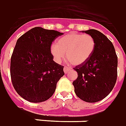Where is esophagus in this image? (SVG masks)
<instances>
[{
  "instance_id": "1",
  "label": "esophagus",
  "mask_w": 126,
  "mask_h": 126,
  "mask_svg": "<svg viewBox=\"0 0 126 126\" xmlns=\"http://www.w3.org/2000/svg\"><path fill=\"white\" fill-rule=\"evenodd\" d=\"M70 70H71V68L69 67V66H64V71L65 73H69Z\"/></svg>"
}]
</instances>
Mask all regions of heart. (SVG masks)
<instances>
[{
  "mask_svg": "<svg viewBox=\"0 0 126 126\" xmlns=\"http://www.w3.org/2000/svg\"><path fill=\"white\" fill-rule=\"evenodd\" d=\"M96 42L93 36L71 32L59 39L51 47V52L58 62L67 58L74 65L84 63L90 58L96 49Z\"/></svg>",
  "mask_w": 126,
  "mask_h": 126,
  "instance_id": "heart-1",
  "label": "heart"
}]
</instances>
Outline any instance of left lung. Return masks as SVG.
<instances>
[{
	"instance_id": "8db88e82",
	"label": "left lung",
	"mask_w": 126,
	"mask_h": 126,
	"mask_svg": "<svg viewBox=\"0 0 126 126\" xmlns=\"http://www.w3.org/2000/svg\"><path fill=\"white\" fill-rule=\"evenodd\" d=\"M96 40V49L87 61L74 68L78 77L73 82L76 95L87 102H96L110 94L117 77V56L109 39L98 30L83 31Z\"/></svg>"
}]
</instances>
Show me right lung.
I'll list each match as a JSON object with an SVG mask.
<instances>
[{
	"mask_svg": "<svg viewBox=\"0 0 126 126\" xmlns=\"http://www.w3.org/2000/svg\"><path fill=\"white\" fill-rule=\"evenodd\" d=\"M63 34L53 30L35 27L17 41L11 58L10 73L17 93L30 102H41L51 98L64 66L53 60L52 42Z\"/></svg>",
	"mask_w": 126,
	"mask_h": 126,
	"instance_id": "obj_1",
	"label": "right lung"
}]
</instances>
